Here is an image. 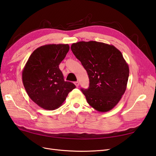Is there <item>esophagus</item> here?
<instances>
[{"instance_id": "34e87169", "label": "esophagus", "mask_w": 156, "mask_h": 156, "mask_svg": "<svg viewBox=\"0 0 156 156\" xmlns=\"http://www.w3.org/2000/svg\"><path fill=\"white\" fill-rule=\"evenodd\" d=\"M74 84L76 85V87H78V86H79V82L77 81V82H74Z\"/></svg>"}]
</instances>
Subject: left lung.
I'll return each instance as SVG.
<instances>
[{"label":"left lung","mask_w":156,"mask_h":156,"mask_svg":"<svg viewBox=\"0 0 156 156\" xmlns=\"http://www.w3.org/2000/svg\"><path fill=\"white\" fill-rule=\"evenodd\" d=\"M71 49L88 73L89 87L81 89L88 103L99 112L111 111L127 88L129 68L121 52L94 41L74 43Z\"/></svg>","instance_id":"8db88e82"}]
</instances>
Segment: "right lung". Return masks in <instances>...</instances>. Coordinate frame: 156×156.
<instances>
[{
  "instance_id": "1",
  "label": "right lung",
  "mask_w": 156,
  "mask_h": 156,
  "mask_svg": "<svg viewBox=\"0 0 156 156\" xmlns=\"http://www.w3.org/2000/svg\"><path fill=\"white\" fill-rule=\"evenodd\" d=\"M68 44H48L32 53L22 72V80L28 96L45 110H54L64 103L76 88L64 79L59 65L66 57Z\"/></svg>"
}]
</instances>
